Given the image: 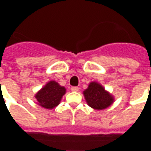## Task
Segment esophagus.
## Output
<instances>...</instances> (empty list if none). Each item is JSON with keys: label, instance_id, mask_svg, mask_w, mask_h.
Wrapping results in <instances>:
<instances>
[{"label": "esophagus", "instance_id": "obj_1", "mask_svg": "<svg viewBox=\"0 0 151 151\" xmlns=\"http://www.w3.org/2000/svg\"><path fill=\"white\" fill-rule=\"evenodd\" d=\"M71 91L73 92H77L79 91V88L77 86H73V87H71Z\"/></svg>", "mask_w": 151, "mask_h": 151}]
</instances>
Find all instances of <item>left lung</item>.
Returning a JSON list of instances; mask_svg holds the SVG:
<instances>
[{
	"mask_svg": "<svg viewBox=\"0 0 151 151\" xmlns=\"http://www.w3.org/2000/svg\"><path fill=\"white\" fill-rule=\"evenodd\" d=\"M83 95L87 104L95 110L105 109L114 102L113 96L96 82H91L88 88L83 91Z\"/></svg>",
	"mask_w": 151,
	"mask_h": 151,
	"instance_id": "1",
	"label": "left lung"
}]
</instances>
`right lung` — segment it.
Instances as JSON below:
<instances>
[{"label":"right lung","mask_w":151,"mask_h":151,"mask_svg":"<svg viewBox=\"0 0 151 151\" xmlns=\"http://www.w3.org/2000/svg\"><path fill=\"white\" fill-rule=\"evenodd\" d=\"M65 92L64 86H60L55 81H50L38 91L35 97L40 106L46 109H52L59 104Z\"/></svg>","instance_id":"add662e5"}]
</instances>
